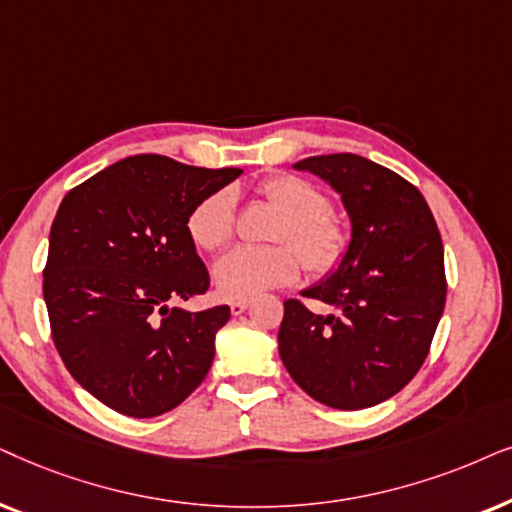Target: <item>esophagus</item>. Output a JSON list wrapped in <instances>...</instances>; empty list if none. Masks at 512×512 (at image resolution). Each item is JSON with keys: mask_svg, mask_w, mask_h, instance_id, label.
<instances>
[{"mask_svg": "<svg viewBox=\"0 0 512 512\" xmlns=\"http://www.w3.org/2000/svg\"><path fill=\"white\" fill-rule=\"evenodd\" d=\"M229 306H231V313H234V316H241V313L250 306V302L248 299H234Z\"/></svg>", "mask_w": 512, "mask_h": 512, "instance_id": "esophagus-1", "label": "esophagus"}]
</instances>
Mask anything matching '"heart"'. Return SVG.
I'll return each instance as SVG.
<instances>
[{"instance_id":"1","label":"heart","mask_w":512,"mask_h":512,"mask_svg":"<svg viewBox=\"0 0 512 512\" xmlns=\"http://www.w3.org/2000/svg\"><path fill=\"white\" fill-rule=\"evenodd\" d=\"M257 194L281 222L269 248H236L215 264L217 292L229 299L257 297L297 281L299 260L311 276L323 278L342 267L351 245L344 217L304 177L281 173L260 182ZM187 234L196 248L217 252L236 234V196L229 187L215 189L196 203L187 217Z\"/></svg>"}]
</instances>
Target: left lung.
Masks as SVG:
<instances>
[{
	"instance_id": "1",
	"label": "left lung",
	"mask_w": 512,
	"mask_h": 512,
	"mask_svg": "<svg viewBox=\"0 0 512 512\" xmlns=\"http://www.w3.org/2000/svg\"><path fill=\"white\" fill-rule=\"evenodd\" d=\"M342 194L351 245L342 267L283 304L278 353L313 400L363 410L405 388L431 351L445 311V250L428 203L412 182L358 154L295 163Z\"/></svg>"
}]
</instances>
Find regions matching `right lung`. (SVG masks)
Masks as SVG:
<instances>
[{"mask_svg": "<svg viewBox=\"0 0 512 512\" xmlns=\"http://www.w3.org/2000/svg\"><path fill=\"white\" fill-rule=\"evenodd\" d=\"M241 173L138 154L60 203L44 267L51 337L72 377L114 412L159 417L206 379L229 306L189 313L168 302L210 288L187 217Z\"/></svg>", "mask_w": 512, "mask_h": 512, "instance_id": "right-lung-1", "label": "right lung"}]
</instances>
